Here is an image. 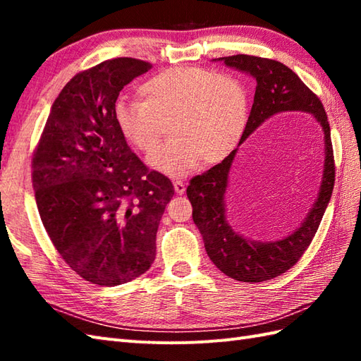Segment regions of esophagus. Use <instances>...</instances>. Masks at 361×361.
Returning <instances> with one entry per match:
<instances>
[{
  "label": "esophagus",
  "mask_w": 361,
  "mask_h": 361,
  "mask_svg": "<svg viewBox=\"0 0 361 361\" xmlns=\"http://www.w3.org/2000/svg\"><path fill=\"white\" fill-rule=\"evenodd\" d=\"M173 189H175V192H176V194L181 195V194H185L186 186H185V183H183V181L176 180V181H173Z\"/></svg>",
  "instance_id": "1"
}]
</instances>
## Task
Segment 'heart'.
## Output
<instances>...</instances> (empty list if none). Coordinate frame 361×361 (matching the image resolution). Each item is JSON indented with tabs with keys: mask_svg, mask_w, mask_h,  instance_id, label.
I'll list each match as a JSON object with an SVG mask.
<instances>
[{
	"mask_svg": "<svg viewBox=\"0 0 361 361\" xmlns=\"http://www.w3.org/2000/svg\"><path fill=\"white\" fill-rule=\"evenodd\" d=\"M140 99L119 97L113 118L122 137L150 153L164 135L173 136L149 157V164L169 176H183L197 164L220 163L247 128L250 96L231 74L197 66H175L141 83Z\"/></svg>",
	"mask_w": 361,
	"mask_h": 361,
	"instance_id": "b5f03b06",
	"label": "heart"
}]
</instances>
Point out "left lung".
<instances>
[{
    "label": "left lung",
    "mask_w": 361,
    "mask_h": 361,
    "mask_svg": "<svg viewBox=\"0 0 361 361\" xmlns=\"http://www.w3.org/2000/svg\"><path fill=\"white\" fill-rule=\"evenodd\" d=\"M226 66L248 73L256 79L255 102L247 128L239 145L273 114L282 111H307L319 122L324 132V171L318 198L307 219L293 234L276 242H252L233 231L225 219V192L237 149L202 175L194 176L188 186V198L192 204V219L200 229L204 248L220 271L240 282H264L286 273L309 248L321 219L331 200L335 183V159L331 140V126L319 97L305 83L278 60L247 56L221 57Z\"/></svg>",
    "instance_id": "8db88e82"
}]
</instances>
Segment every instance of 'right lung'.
<instances>
[{"label": "right lung", "instance_id": "right-lung-1", "mask_svg": "<svg viewBox=\"0 0 361 361\" xmlns=\"http://www.w3.org/2000/svg\"><path fill=\"white\" fill-rule=\"evenodd\" d=\"M150 68L118 57L75 74L54 101L32 157L46 233L71 270L97 286H121L149 270L173 195L171 180L149 171L113 118L119 91Z\"/></svg>", "mask_w": 361, "mask_h": 361}]
</instances>
